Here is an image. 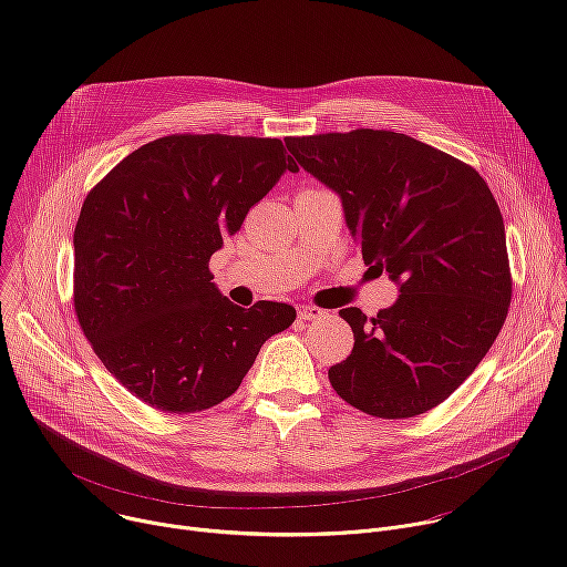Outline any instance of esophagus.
Wrapping results in <instances>:
<instances>
[{"instance_id":"obj_1","label":"esophagus","mask_w":567,"mask_h":567,"mask_svg":"<svg viewBox=\"0 0 567 567\" xmlns=\"http://www.w3.org/2000/svg\"><path fill=\"white\" fill-rule=\"evenodd\" d=\"M322 316H326V311L318 309V307H311V305H300L298 307V318H302V320H318Z\"/></svg>"}]
</instances>
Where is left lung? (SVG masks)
<instances>
[{
  "mask_svg": "<svg viewBox=\"0 0 567 567\" xmlns=\"http://www.w3.org/2000/svg\"><path fill=\"white\" fill-rule=\"evenodd\" d=\"M289 152L339 193L363 262L399 285L392 307L368 318L341 309L352 354L332 388L383 420L422 415L477 368L512 302L501 208L475 168L390 130L287 136Z\"/></svg>",
  "mask_w": 567,
  "mask_h": 567,
  "instance_id": "8db88e82",
  "label": "left lung"
}]
</instances>
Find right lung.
Returning a JSON list of instances; mask_svg holds the SVG:
<instances>
[{"instance_id": "right-lung-1", "label": "right lung", "mask_w": 567, "mask_h": 567, "mask_svg": "<svg viewBox=\"0 0 567 567\" xmlns=\"http://www.w3.org/2000/svg\"><path fill=\"white\" fill-rule=\"evenodd\" d=\"M285 171L298 166L280 138L171 134L90 190L73 230L75 316L103 365L147 406H217L296 320L285 302L233 305L208 269Z\"/></svg>"}]
</instances>
